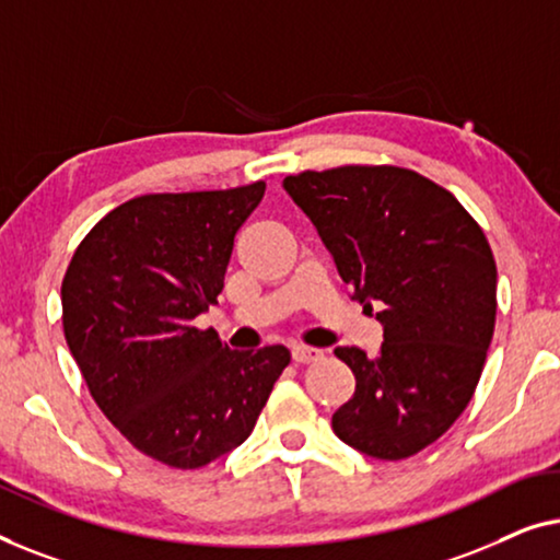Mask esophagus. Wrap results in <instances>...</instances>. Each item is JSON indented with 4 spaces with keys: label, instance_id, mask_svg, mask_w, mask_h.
<instances>
[{
    "label": "esophagus",
    "instance_id": "34e87169",
    "mask_svg": "<svg viewBox=\"0 0 560 560\" xmlns=\"http://www.w3.org/2000/svg\"><path fill=\"white\" fill-rule=\"evenodd\" d=\"M291 358H294V362H299V365H310V362H317L325 358V352L317 348H310V345H294V348H291Z\"/></svg>",
    "mask_w": 560,
    "mask_h": 560
}]
</instances>
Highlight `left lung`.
<instances>
[{
	"label": "left lung",
	"mask_w": 560,
	"mask_h": 560,
	"mask_svg": "<svg viewBox=\"0 0 560 560\" xmlns=\"http://www.w3.org/2000/svg\"><path fill=\"white\" fill-rule=\"evenodd\" d=\"M283 187L352 299L383 322L375 358L335 350L355 373L335 434L375 459L419 454L467 408L492 342L498 266L485 231L452 192L393 164L304 170Z\"/></svg>",
	"instance_id": "1"
}]
</instances>
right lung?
I'll use <instances>...</instances> for the list:
<instances>
[{"label": "right lung", "instance_id": "obj_1", "mask_svg": "<svg viewBox=\"0 0 560 560\" xmlns=\"http://www.w3.org/2000/svg\"><path fill=\"white\" fill-rule=\"evenodd\" d=\"M266 183L139 195L78 243L62 329L93 400L131 446L200 469L248 439L289 350H228L192 325L223 291L233 238Z\"/></svg>", "mask_w": 560, "mask_h": 560}]
</instances>
